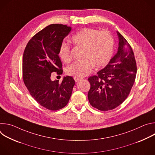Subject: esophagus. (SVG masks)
Wrapping results in <instances>:
<instances>
[{
    "label": "esophagus",
    "mask_w": 155,
    "mask_h": 155,
    "mask_svg": "<svg viewBox=\"0 0 155 155\" xmlns=\"http://www.w3.org/2000/svg\"><path fill=\"white\" fill-rule=\"evenodd\" d=\"M81 79V78L80 77H74V80L75 81V82H78L79 80H80Z\"/></svg>",
    "instance_id": "esophagus-1"
}]
</instances>
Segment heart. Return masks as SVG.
I'll return each instance as SVG.
<instances>
[{"mask_svg": "<svg viewBox=\"0 0 155 155\" xmlns=\"http://www.w3.org/2000/svg\"><path fill=\"white\" fill-rule=\"evenodd\" d=\"M71 42L81 48V60L72 64L66 69L69 75L78 77L89 75L94 66L101 68L112 58L114 40L108 31L91 28H84L75 33L71 38ZM58 55L63 62L71 61V49L67 44H62L59 49Z\"/></svg>", "mask_w": 155, "mask_h": 155, "instance_id": "heart-1", "label": "heart"}]
</instances>
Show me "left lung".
Wrapping results in <instances>:
<instances>
[{
  "mask_svg": "<svg viewBox=\"0 0 155 155\" xmlns=\"http://www.w3.org/2000/svg\"><path fill=\"white\" fill-rule=\"evenodd\" d=\"M117 33L119 40L117 53L97 75L88 78L91 84L88 100L101 111L114 109L124 101L137 74L133 51L124 37L119 32Z\"/></svg>",
  "mask_w": 155,
  "mask_h": 155,
  "instance_id": "1",
  "label": "left lung"
}]
</instances>
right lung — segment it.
<instances>
[{
  "mask_svg": "<svg viewBox=\"0 0 155 155\" xmlns=\"http://www.w3.org/2000/svg\"><path fill=\"white\" fill-rule=\"evenodd\" d=\"M71 30L66 25H50L29 41L23 54V77L26 86L40 105L53 111L68 104L75 84L70 76L64 77L61 83L51 80L53 72L62 74L58 51Z\"/></svg>",
  "mask_w": 155,
  "mask_h": 155,
  "instance_id": "right-lung-1",
  "label": "right lung"
}]
</instances>
